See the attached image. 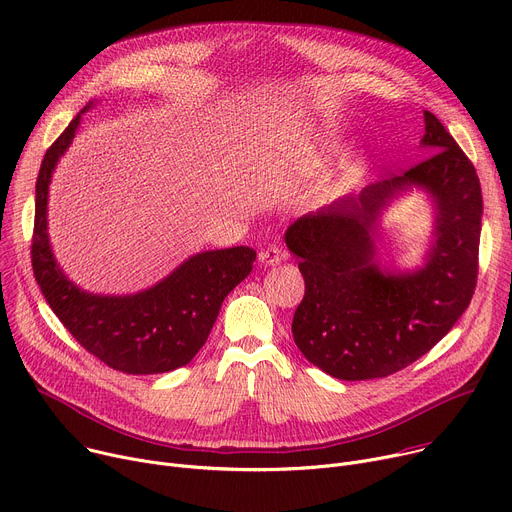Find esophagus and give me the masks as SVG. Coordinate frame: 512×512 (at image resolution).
Here are the masks:
<instances>
[{
  "mask_svg": "<svg viewBox=\"0 0 512 512\" xmlns=\"http://www.w3.org/2000/svg\"><path fill=\"white\" fill-rule=\"evenodd\" d=\"M284 259H286V255H284V251L280 247H267V249L259 251V263L265 265V267L282 263Z\"/></svg>",
  "mask_w": 512,
  "mask_h": 512,
  "instance_id": "esophagus-1",
  "label": "esophagus"
}]
</instances>
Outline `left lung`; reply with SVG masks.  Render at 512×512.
<instances>
[{
	"label": "left lung",
	"mask_w": 512,
	"mask_h": 512,
	"mask_svg": "<svg viewBox=\"0 0 512 512\" xmlns=\"http://www.w3.org/2000/svg\"><path fill=\"white\" fill-rule=\"evenodd\" d=\"M423 118L421 149L431 157L286 230L306 284L292 320L294 341L337 380L386 378L423 357L466 312L476 288L480 179L437 116L425 110ZM412 189L432 200L434 241L421 266L396 270L379 259V224L391 202Z\"/></svg>",
	"instance_id": "8db88e82"
}]
</instances>
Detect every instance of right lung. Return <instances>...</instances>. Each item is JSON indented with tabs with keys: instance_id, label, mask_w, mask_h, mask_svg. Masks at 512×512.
Here are the masks:
<instances>
[{
	"instance_id": "obj_1",
	"label": "right lung",
	"mask_w": 512,
	"mask_h": 512,
	"mask_svg": "<svg viewBox=\"0 0 512 512\" xmlns=\"http://www.w3.org/2000/svg\"><path fill=\"white\" fill-rule=\"evenodd\" d=\"M96 104L89 102L71 120L42 159L32 237L34 277L63 327L91 355L124 374H165L190 363L202 349L224 298L251 273L257 253L251 247L196 253L136 294H94L73 284L51 247L49 188L79 130L81 114Z\"/></svg>"
}]
</instances>
